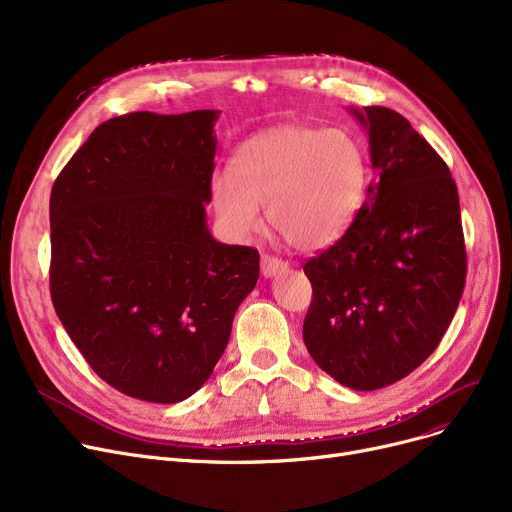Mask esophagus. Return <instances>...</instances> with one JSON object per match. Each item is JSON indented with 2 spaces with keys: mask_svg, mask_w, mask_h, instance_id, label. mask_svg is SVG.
Returning a JSON list of instances; mask_svg holds the SVG:
<instances>
[{
  "mask_svg": "<svg viewBox=\"0 0 512 512\" xmlns=\"http://www.w3.org/2000/svg\"><path fill=\"white\" fill-rule=\"evenodd\" d=\"M286 270H288V263L286 261H282L278 257H272V255H263L261 257V274L265 278H274V276H278V274H282Z\"/></svg>",
  "mask_w": 512,
  "mask_h": 512,
  "instance_id": "esophagus-1",
  "label": "esophagus"
}]
</instances>
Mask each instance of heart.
Masks as SVG:
<instances>
[{
  "label": "heart",
  "instance_id": "1",
  "mask_svg": "<svg viewBox=\"0 0 512 512\" xmlns=\"http://www.w3.org/2000/svg\"><path fill=\"white\" fill-rule=\"evenodd\" d=\"M367 186V157L351 132L278 126L240 143L230 172L211 178L224 228L245 238L270 226L301 253L324 251L353 226Z\"/></svg>",
  "mask_w": 512,
  "mask_h": 512
}]
</instances>
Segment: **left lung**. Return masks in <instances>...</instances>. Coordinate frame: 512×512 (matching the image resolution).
Returning a JSON list of instances; mask_svg holds the SVG:
<instances>
[{
    "mask_svg": "<svg viewBox=\"0 0 512 512\" xmlns=\"http://www.w3.org/2000/svg\"><path fill=\"white\" fill-rule=\"evenodd\" d=\"M351 112L378 182L348 232L303 267L313 286L303 340L338 384L378 390L436 351L463 297L467 253L444 159L398 112Z\"/></svg>",
    "mask_w": 512,
    "mask_h": 512,
    "instance_id": "left-lung-1",
    "label": "left lung"
}]
</instances>
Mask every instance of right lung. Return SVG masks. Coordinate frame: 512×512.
<instances>
[{"label":"right lung","mask_w":512,"mask_h":512,"mask_svg":"<svg viewBox=\"0 0 512 512\" xmlns=\"http://www.w3.org/2000/svg\"><path fill=\"white\" fill-rule=\"evenodd\" d=\"M220 112H134L99 124L53 182L49 288L103 382L172 405L220 361L259 253L207 228Z\"/></svg>","instance_id":"right-lung-1"}]
</instances>
